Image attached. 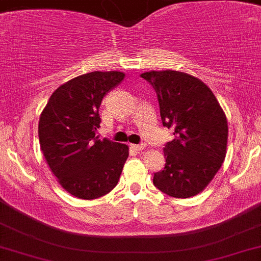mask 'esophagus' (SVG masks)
Segmentation results:
<instances>
[{
    "label": "esophagus",
    "mask_w": 261,
    "mask_h": 261,
    "mask_svg": "<svg viewBox=\"0 0 261 261\" xmlns=\"http://www.w3.org/2000/svg\"><path fill=\"white\" fill-rule=\"evenodd\" d=\"M131 147L136 151H141V150H144L146 146H145V144H139V145H131Z\"/></svg>",
    "instance_id": "obj_1"
}]
</instances>
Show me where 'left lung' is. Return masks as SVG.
I'll use <instances>...</instances> for the list:
<instances>
[{"label":"left lung","instance_id":"obj_1","mask_svg":"<svg viewBox=\"0 0 261 261\" xmlns=\"http://www.w3.org/2000/svg\"><path fill=\"white\" fill-rule=\"evenodd\" d=\"M156 91L163 126L173 140L163 148L166 163L153 185L167 196L190 198L208 186L225 159L228 122L212 90L202 80L176 70L146 71Z\"/></svg>","mask_w":261,"mask_h":261}]
</instances>
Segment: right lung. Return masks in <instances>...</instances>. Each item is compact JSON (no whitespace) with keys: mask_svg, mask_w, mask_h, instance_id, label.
<instances>
[{"mask_svg":"<svg viewBox=\"0 0 261 261\" xmlns=\"http://www.w3.org/2000/svg\"><path fill=\"white\" fill-rule=\"evenodd\" d=\"M125 78L121 71H91L51 94L38 124L41 150L59 185L80 199L105 196L117 185L128 147L99 140L102 99Z\"/></svg>","mask_w":261,"mask_h":261,"instance_id":"obj_1","label":"right lung"}]
</instances>
